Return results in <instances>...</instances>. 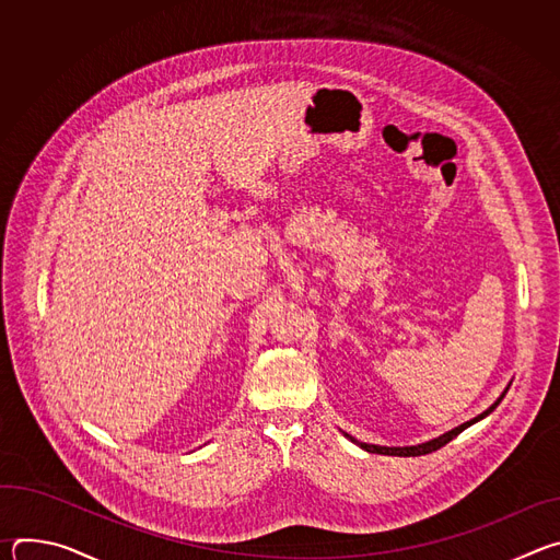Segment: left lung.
Listing matches in <instances>:
<instances>
[{
	"label": "left lung",
	"mask_w": 560,
	"mask_h": 560,
	"mask_svg": "<svg viewBox=\"0 0 560 560\" xmlns=\"http://www.w3.org/2000/svg\"><path fill=\"white\" fill-rule=\"evenodd\" d=\"M503 396H505V394H503ZM503 396H501V398H503ZM501 398H499V401H497L490 410H486L483 415H478V417H474L471 421H467V423H463V425H458V428L445 432V434L439 436V439H432V441H428V443H421V445H412V447H381V445H370V443H359V445H361L363 450L372 452V454H387V456H421V454H430V452L443 447L445 443H450L454 436H458V434H460L465 428H469L471 423H476V421H481L483 417H488V415L501 404Z\"/></svg>",
	"instance_id": "left-lung-1"
}]
</instances>
